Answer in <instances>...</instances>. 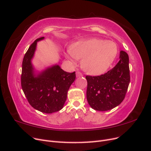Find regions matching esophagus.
I'll use <instances>...</instances> for the list:
<instances>
[{"instance_id":"34e87169","label":"esophagus","mask_w":151,"mask_h":151,"mask_svg":"<svg viewBox=\"0 0 151 151\" xmlns=\"http://www.w3.org/2000/svg\"><path fill=\"white\" fill-rule=\"evenodd\" d=\"M76 77H80V76H82V73L80 71H77L76 73Z\"/></svg>"}]
</instances>
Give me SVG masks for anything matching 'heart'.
<instances>
[{"label":"heart","mask_w":151,"mask_h":151,"mask_svg":"<svg viewBox=\"0 0 151 151\" xmlns=\"http://www.w3.org/2000/svg\"><path fill=\"white\" fill-rule=\"evenodd\" d=\"M70 55L76 59H82L81 67L91 75L104 73L115 61L118 47L113 42L93 38L73 44Z\"/></svg>","instance_id":"1"}]
</instances>
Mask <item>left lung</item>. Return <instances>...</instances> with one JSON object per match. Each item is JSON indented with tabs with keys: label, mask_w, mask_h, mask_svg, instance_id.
I'll list each match as a JSON object with an SVG mask.
<instances>
[{
	"label": "left lung",
	"mask_w": 151,
	"mask_h": 151,
	"mask_svg": "<svg viewBox=\"0 0 151 151\" xmlns=\"http://www.w3.org/2000/svg\"><path fill=\"white\" fill-rule=\"evenodd\" d=\"M129 56L120 51L119 61L104 75L86 76V99L91 107L107 111L119 105L125 98L130 83Z\"/></svg>",
	"instance_id": "1"
}]
</instances>
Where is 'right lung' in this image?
Here are the masks:
<instances>
[{"instance_id":"1","label":"right lung","mask_w":151,"mask_h":151,"mask_svg":"<svg viewBox=\"0 0 151 151\" xmlns=\"http://www.w3.org/2000/svg\"><path fill=\"white\" fill-rule=\"evenodd\" d=\"M38 38L29 47L24 55L21 75L24 93L34 109L42 113L52 114L61 110L66 100L67 93L74 82L76 74L63 70L58 65L47 67L41 71L35 70L32 64Z\"/></svg>"}]
</instances>
